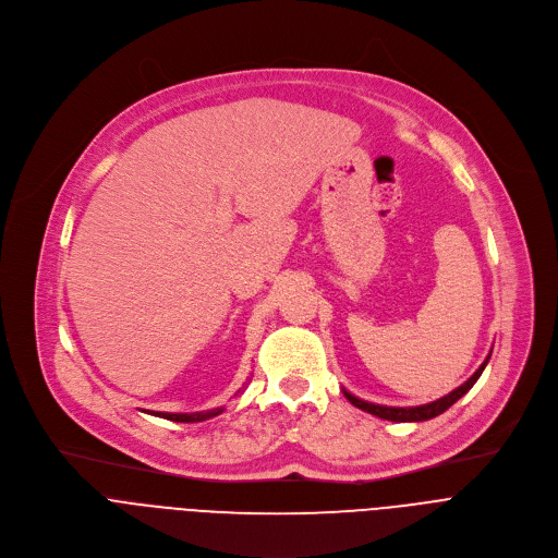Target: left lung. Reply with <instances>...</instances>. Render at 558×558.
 <instances>
[{"label":"left lung","instance_id":"obj_1","mask_svg":"<svg viewBox=\"0 0 558 558\" xmlns=\"http://www.w3.org/2000/svg\"><path fill=\"white\" fill-rule=\"evenodd\" d=\"M488 360H490V355L486 357V362H484L480 368H476V371L472 373V377H470L468 381H463V384L457 386L452 392L439 397L437 402H430V404L397 409V407H381V404L364 402V400H360V397L351 395L349 390H344V397H347V400H349L353 407H357L360 411H366V413H371V415H375V417H381V420H388V422H426V420H433V417L441 415L444 411H448V409L459 400V397H463V395L474 386V381L482 377V373H484Z\"/></svg>","mask_w":558,"mask_h":558}]
</instances>
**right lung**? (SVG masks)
Wrapping results in <instances>:
<instances>
[{
  "instance_id": "right-lung-1",
  "label": "right lung",
  "mask_w": 558,
  "mask_h": 558,
  "mask_svg": "<svg viewBox=\"0 0 558 558\" xmlns=\"http://www.w3.org/2000/svg\"><path fill=\"white\" fill-rule=\"evenodd\" d=\"M222 413V407L220 409H214V411H205V413H154V417H163V420H170V422H205L209 417H216Z\"/></svg>"
}]
</instances>
